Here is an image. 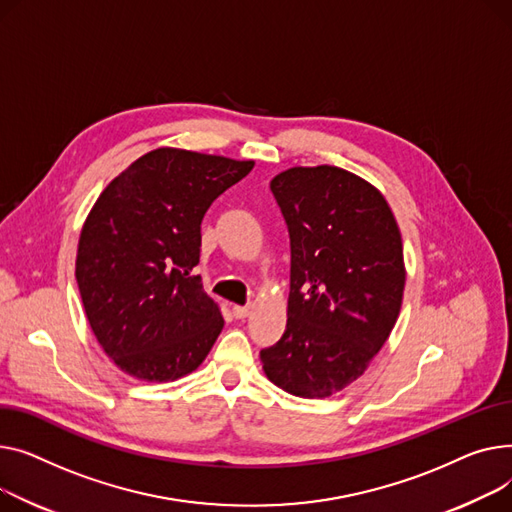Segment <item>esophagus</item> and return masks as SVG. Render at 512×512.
Returning <instances> with one entry per match:
<instances>
[{
    "label": "esophagus",
    "instance_id": "1",
    "mask_svg": "<svg viewBox=\"0 0 512 512\" xmlns=\"http://www.w3.org/2000/svg\"><path fill=\"white\" fill-rule=\"evenodd\" d=\"M250 312H252V308H250V306H233V316H235V318H239V320H242V318H248V316H250Z\"/></svg>",
    "mask_w": 512,
    "mask_h": 512
}]
</instances>
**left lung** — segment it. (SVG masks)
<instances>
[{
	"mask_svg": "<svg viewBox=\"0 0 512 512\" xmlns=\"http://www.w3.org/2000/svg\"><path fill=\"white\" fill-rule=\"evenodd\" d=\"M270 190L289 229L291 289L285 333L260 362L285 393L324 399L368 370L399 318L401 231L372 184L333 165L291 167Z\"/></svg>",
	"mask_w": 512,
	"mask_h": 512,
	"instance_id": "obj_1",
	"label": "left lung"
}]
</instances>
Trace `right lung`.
<instances>
[{
    "label": "right lung",
    "mask_w": 512,
    "mask_h": 512,
    "mask_svg": "<svg viewBox=\"0 0 512 512\" xmlns=\"http://www.w3.org/2000/svg\"><path fill=\"white\" fill-rule=\"evenodd\" d=\"M254 161L184 148L136 159L84 221L76 281L90 328L115 366L146 382L194 372L223 330L219 304L192 268L208 206Z\"/></svg>",
    "instance_id": "right-lung-1"
}]
</instances>
